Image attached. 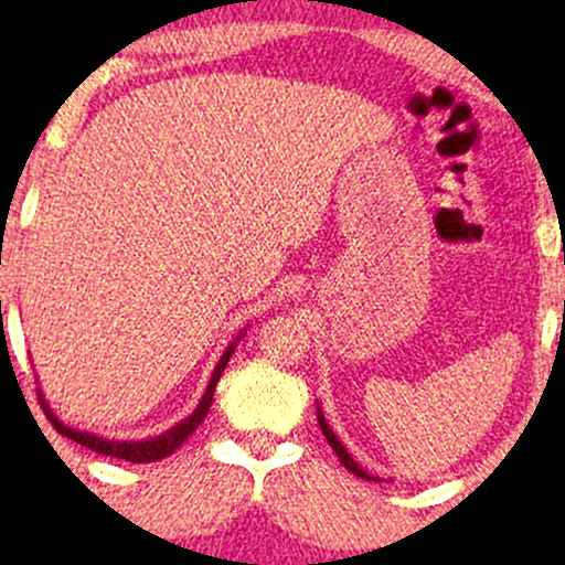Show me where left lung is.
Returning <instances> with one entry per match:
<instances>
[{
	"label": "left lung",
	"mask_w": 565,
	"mask_h": 565,
	"mask_svg": "<svg viewBox=\"0 0 565 565\" xmlns=\"http://www.w3.org/2000/svg\"><path fill=\"white\" fill-rule=\"evenodd\" d=\"M317 420H319V429H322L324 440H328V443H330V448H333V451H335V457H339V461H341V465H344V467H347V470H350V472H355V476H358V478H366V481H380V478L369 476V472H366V470H363V467H358V461H355V459H352V457H350V454H347V448H344V446H341V443H339V437H335V435H333V429H330V426H328V420H324L322 409H317Z\"/></svg>",
	"instance_id": "obj_1"
}]
</instances>
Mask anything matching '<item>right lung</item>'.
Wrapping results in <instances>:
<instances>
[{"label": "right lung", "mask_w": 565, "mask_h": 565, "mask_svg": "<svg viewBox=\"0 0 565 565\" xmlns=\"http://www.w3.org/2000/svg\"><path fill=\"white\" fill-rule=\"evenodd\" d=\"M241 335H237V339H241ZM232 352H235V344L226 347V352H224V355H221L218 366H215L213 377H210V385H207V391H204V396H202V402H199V407L193 409V413L188 415L185 420H180V424L172 426V429H167V431H163V435L150 437V440H130V443L128 440H106V437L87 435V431L71 429V426H65L60 418H56L54 413H51L49 404H45V398H43V393L38 391L40 407L45 409V418L51 420V426H54V429L60 431V435H65V437H71V440L82 443L84 448H93V451L106 454V457H114V459L136 461V465H139V461H158V459L169 457V454H172V451H177V448H180L182 443L188 440V435H193V431L199 429V424H202L204 415H207L210 404H213L215 385H218V380H221V374H224L226 363H230Z\"/></svg>", "instance_id": "obj_1"}]
</instances>
